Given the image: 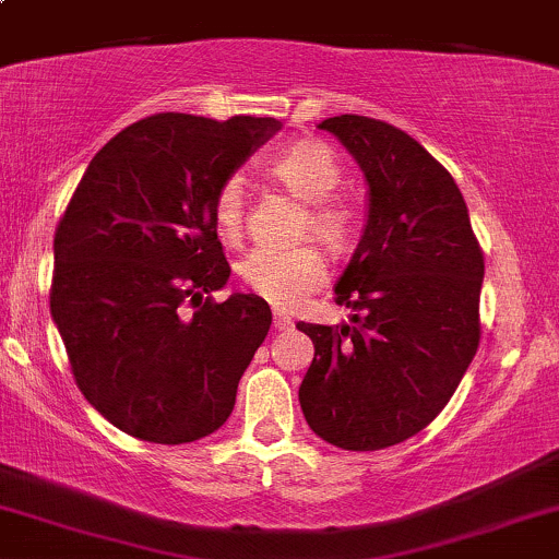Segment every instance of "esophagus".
Listing matches in <instances>:
<instances>
[{
    "instance_id": "34e87169",
    "label": "esophagus",
    "mask_w": 559,
    "mask_h": 559,
    "mask_svg": "<svg viewBox=\"0 0 559 559\" xmlns=\"http://www.w3.org/2000/svg\"><path fill=\"white\" fill-rule=\"evenodd\" d=\"M273 329L275 331H288V329H292V318L284 316V312H275V316H273Z\"/></svg>"
}]
</instances>
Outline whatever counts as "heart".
<instances>
[{
  "mask_svg": "<svg viewBox=\"0 0 559 559\" xmlns=\"http://www.w3.org/2000/svg\"><path fill=\"white\" fill-rule=\"evenodd\" d=\"M273 181L310 204L305 230L331 249H344L355 236V213L331 194L342 183V165L325 144L312 139L294 141L267 165ZM247 191L239 176L223 181L215 194L213 217L223 236L236 241L243 234ZM241 281L275 307H294L325 281V262L316 247L252 249L239 262Z\"/></svg>",
  "mask_w": 559,
  "mask_h": 559,
  "instance_id": "b5f03b06",
  "label": "heart"
}]
</instances>
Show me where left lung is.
<instances>
[{
  "instance_id": "8db88e82",
  "label": "left lung",
  "mask_w": 559,
  "mask_h": 559,
  "mask_svg": "<svg viewBox=\"0 0 559 559\" xmlns=\"http://www.w3.org/2000/svg\"><path fill=\"white\" fill-rule=\"evenodd\" d=\"M368 183V217L336 301L348 323H297L316 344L299 386L307 426L352 452L409 439L444 409L478 349L484 254L449 173L383 120L338 115Z\"/></svg>"
}]
</instances>
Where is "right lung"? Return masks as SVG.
I'll list each match as a JSON object with an SVG mask.
<instances>
[{
    "instance_id": "obj_1",
    "label": "right lung",
    "mask_w": 559,
    "mask_h": 559,
    "mask_svg": "<svg viewBox=\"0 0 559 559\" xmlns=\"http://www.w3.org/2000/svg\"><path fill=\"white\" fill-rule=\"evenodd\" d=\"M278 131L275 118L152 115L83 173L55 234L49 307L83 396L123 433L186 444L228 420L273 316L258 294L201 301L230 278L213 204Z\"/></svg>"
}]
</instances>
